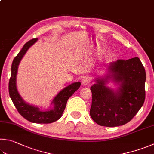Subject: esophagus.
<instances>
[{"label":"esophagus","mask_w":154,"mask_h":154,"mask_svg":"<svg viewBox=\"0 0 154 154\" xmlns=\"http://www.w3.org/2000/svg\"><path fill=\"white\" fill-rule=\"evenodd\" d=\"M89 82H90V79H89V77H85L82 80V85H89Z\"/></svg>","instance_id":"1"}]
</instances>
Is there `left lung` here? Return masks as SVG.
<instances>
[{
	"label": "left lung",
	"mask_w": 154,
	"mask_h": 154,
	"mask_svg": "<svg viewBox=\"0 0 154 154\" xmlns=\"http://www.w3.org/2000/svg\"><path fill=\"white\" fill-rule=\"evenodd\" d=\"M108 72L95 79L91 87L92 102L90 116L104 127L123 125L132 119L143 106L145 98V70L140 59L117 60L108 65ZM113 81V90L106 86Z\"/></svg>",
	"instance_id": "obj_1"
}]
</instances>
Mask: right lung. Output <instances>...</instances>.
Listing matches in <instances>:
<instances>
[{
	"instance_id": "right-lung-1",
	"label": "right lung",
	"mask_w": 154,
	"mask_h": 154,
	"mask_svg": "<svg viewBox=\"0 0 154 154\" xmlns=\"http://www.w3.org/2000/svg\"><path fill=\"white\" fill-rule=\"evenodd\" d=\"M37 40V38H34L25 44L21 51L14 58L11 65V75L9 83V96L19 113L27 121L33 123H51L60 118L65 109L68 99L79 88L81 83L79 82L72 83L63 89L52 100L51 105L53 106V108L50 110L42 111L37 106L30 105L25 102L17 88L18 66L27 50Z\"/></svg>"
}]
</instances>
